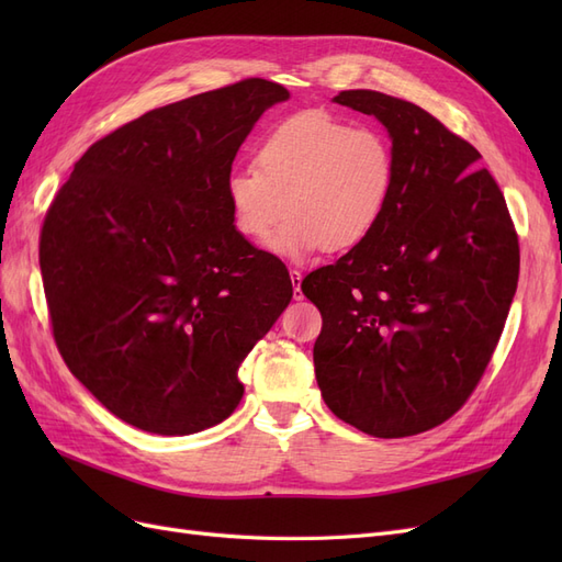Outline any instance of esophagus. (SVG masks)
Masks as SVG:
<instances>
[{
	"instance_id": "34e87169",
	"label": "esophagus",
	"mask_w": 562,
	"mask_h": 562,
	"mask_svg": "<svg viewBox=\"0 0 562 562\" xmlns=\"http://www.w3.org/2000/svg\"><path fill=\"white\" fill-rule=\"evenodd\" d=\"M291 281H293V297L300 300V297H302V291H300V285H302V271L291 269Z\"/></svg>"
}]
</instances>
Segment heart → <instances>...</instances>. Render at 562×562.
<instances>
[{"instance_id":"heart-1","label":"heart","mask_w":562,"mask_h":562,"mask_svg":"<svg viewBox=\"0 0 562 562\" xmlns=\"http://www.w3.org/2000/svg\"><path fill=\"white\" fill-rule=\"evenodd\" d=\"M396 184V157L380 128L351 126L310 110L271 128L255 151V168L225 182L232 225L250 244L285 260H307L326 248L345 252L378 229Z\"/></svg>"}]
</instances>
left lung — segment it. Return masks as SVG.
Returning a JSON list of instances; mask_svg holds the SVG:
<instances>
[{
  "mask_svg": "<svg viewBox=\"0 0 562 562\" xmlns=\"http://www.w3.org/2000/svg\"><path fill=\"white\" fill-rule=\"evenodd\" d=\"M396 157L389 209L368 239L302 281L323 316L321 396L378 438L429 431L483 378L518 285V236L481 151L407 100L342 91Z\"/></svg>",
  "mask_w": 562,
  "mask_h": 562,
  "instance_id": "1",
  "label": "left lung"
}]
</instances>
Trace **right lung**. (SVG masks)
Segmentation results:
<instances>
[{
  "mask_svg": "<svg viewBox=\"0 0 562 562\" xmlns=\"http://www.w3.org/2000/svg\"><path fill=\"white\" fill-rule=\"evenodd\" d=\"M288 98L244 79L151 110L93 143L50 203L40 267L56 345L135 429L190 436L227 419L244 359L293 297L225 196L255 122Z\"/></svg>",
  "mask_w": 562,
  "mask_h": 562,
  "instance_id": "obj_1",
  "label": "right lung"
}]
</instances>
